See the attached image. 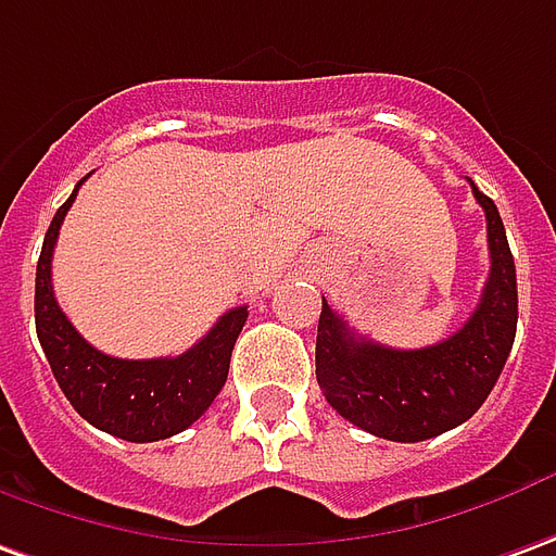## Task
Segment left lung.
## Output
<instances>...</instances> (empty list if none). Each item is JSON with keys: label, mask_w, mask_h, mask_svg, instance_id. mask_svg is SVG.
Returning a JSON list of instances; mask_svg holds the SVG:
<instances>
[{"label": "left lung", "mask_w": 556, "mask_h": 556, "mask_svg": "<svg viewBox=\"0 0 556 556\" xmlns=\"http://www.w3.org/2000/svg\"><path fill=\"white\" fill-rule=\"evenodd\" d=\"M472 193L488 217L490 278L472 317L445 342L393 351L363 339L324 300L317 320V384L344 420L378 439L424 442L460 427L490 396L515 344V256L493 199L476 184Z\"/></svg>", "instance_id": "obj_1"}]
</instances>
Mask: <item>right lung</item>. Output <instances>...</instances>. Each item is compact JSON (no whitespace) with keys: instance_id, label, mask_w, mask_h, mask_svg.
I'll use <instances>...</instances> for the list:
<instances>
[{"instance_id":"1","label":"right lung","mask_w":556,"mask_h":556,"mask_svg":"<svg viewBox=\"0 0 556 556\" xmlns=\"http://www.w3.org/2000/svg\"><path fill=\"white\" fill-rule=\"evenodd\" d=\"M84 181H78V187ZM53 214L36 269V329L45 357L72 408L96 430L126 442H160L187 430L208 412L214 396L227 384L232 344L248 320V308H229L190 351L178 357L121 359L84 342L53 296L51 260L63 217L78 197Z\"/></svg>"}]
</instances>
